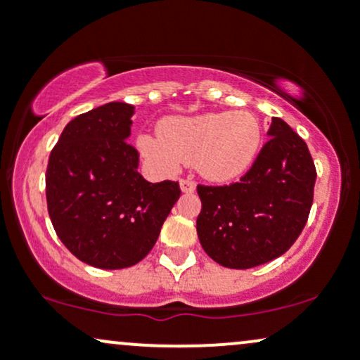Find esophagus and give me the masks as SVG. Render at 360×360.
I'll return each instance as SVG.
<instances>
[{"mask_svg": "<svg viewBox=\"0 0 360 360\" xmlns=\"http://www.w3.org/2000/svg\"><path fill=\"white\" fill-rule=\"evenodd\" d=\"M179 186H181V191L183 193H193L194 189H196V184H194V181H191V179H181Z\"/></svg>", "mask_w": 360, "mask_h": 360, "instance_id": "obj_1", "label": "esophagus"}]
</instances>
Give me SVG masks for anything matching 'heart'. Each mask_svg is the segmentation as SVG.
I'll use <instances>...</instances> for the list:
<instances>
[{
  "label": "heart",
  "instance_id": "1",
  "mask_svg": "<svg viewBox=\"0 0 360 360\" xmlns=\"http://www.w3.org/2000/svg\"><path fill=\"white\" fill-rule=\"evenodd\" d=\"M262 130L249 111H221L174 117L159 125V139L142 135V155L164 171L194 162L198 172L214 183L245 174L257 159Z\"/></svg>",
  "mask_w": 360,
  "mask_h": 360
}]
</instances>
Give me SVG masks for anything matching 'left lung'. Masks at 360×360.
<instances>
[{"mask_svg": "<svg viewBox=\"0 0 360 360\" xmlns=\"http://www.w3.org/2000/svg\"><path fill=\"white\" fill-rule=\"evenodd\" d=\"M267 135L238 183L198 186V238L223 267L250 269L279 257L307 225L316 181L308 146L276 117Z\"/></svg>", "mask_w": 360, "mask_h": 360, "instance_id": "8db88e82", "label": "left lung"}]
</instances>
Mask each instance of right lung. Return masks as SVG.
<instances>
[{
  "mask_svg": "<svg viewBox=\"0 0 360 360\" xmlns=\"http://www.w3.org/2000/svg\"><path fill=\"white\" fill-rule=\"evenodd\" d=\"M135 106L106 103L65 125L45 174L49 217L60 242L98 269L140 262L179 200L174 181L148 183L127 142Z\"/></svg>",
  "mask_w": 360,
  "mask_h": 360,
  "instance_id": "1",
  "label": "right lung"
}]
</instances>
